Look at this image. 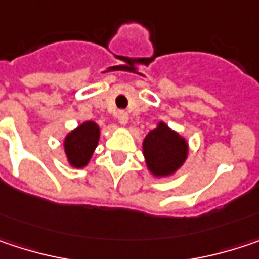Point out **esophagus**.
<instances>
[{
  "label": "esophagus",
  "instance_id": "34e87169",
  "mask_svg": "<svg viewBox=\"0 0 259 259\" xmlns=\"http://www.w3.org/2000/svg\"><path fill=\"white\" fill-rule=\"evenodd\" d=\"M117 118H118V123H120L121 126H126V124L129 123V114H127L126 111H120L118 115H117Z\"/></svg>",
  "mask_w": 259,
  "mask_h": 259
}]
</instances>
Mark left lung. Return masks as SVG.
I'll list each match as a JSON object with an SVG mask.
<instances>
[{
    "mask_svg": "<svg viewBox=\"0 0 259 259\" xmlns=\"http://www.w3.org/2000/svg\"><path fill=\"white\" fill-rule=\"evenodd\" d=\"M144 157L148 170L155 178L170 177L185 163L188 144L175 130L160 121L144 139Z\"/></svg>",
    "mask_w": 259,
    "mask_h": 259,
    "instance_id": "8db88e82",
    "label": "left lung"
}]
</instances>
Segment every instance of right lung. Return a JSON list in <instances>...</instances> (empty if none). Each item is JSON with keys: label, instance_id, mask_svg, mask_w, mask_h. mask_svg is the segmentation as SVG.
Here are the masks:
<instances>
[{"label": "right lung", "instance_id": "add662e5", "mask_svg": "<svg viewBox=\"0 0 259 259\" xmlns=\"http://www.w3.org/2000/svg\"><path fill=\"white\" fill-rule=\"evenodd\" d=\"M101 130L95 121H84L77 129L71 130L63 141L66 158L72 167L81 169L90 161L99 142Z\"/></svg>", "mask_w": 259, "mask_h": 259}]
</instances>
